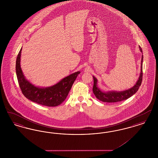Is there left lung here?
Instances as JSON below:
<instances>
[{"label":"left lung","mask_w":158,"mask_h":158,"mask_svg":"<svg viewBox=\"0 0 158 158\" xmlns=\"http://www.w3.org/2000/svg\"><path fill=\"white\" fill-rule=\"evenodd\" d=\"M139 49L140 52L142 53V49L139 46ZM143 56H142V61H141V70H140V74L139 76V79L137 81L135 86H133L132 88L127 90L120 91V92H117V91H108V92H103L100 90V89L98 88L97 86V79L93 76L94 78V86H93V92L94 95H95L96 98H98L99 100L105 102H117L122 101L123 100H126L128 98L131 97L132 95H133L135 92L139 90V88L140 86L141 85V83L142 82V77H143Z\"/></svg>","instance_id":"8db88e82"}]
</instances>
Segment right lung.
I'll use <instances>...</instances> for the list:
<instances>
[{
  "instance_id": "1",
  "label": "right lung",
  "mask_w": 158,
  "mask_h": 158,
  "mask_svg": "<svg viewBox=\"0 0 158 158\" xmlns=\"http://www.w3.org/2000/svg\"><path fill=\"white\" fill-rule=\"evenodd\" d=\"M22 48L16 61V73L23 95L32 102L47 106H56L61 104L68 97L79 71L63 78L59 82L50 87L40 88L27 81L21 68V54Z\"/></svg>"
}]
</instances>
